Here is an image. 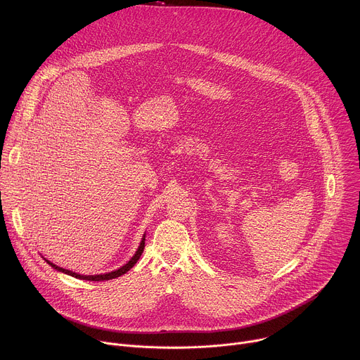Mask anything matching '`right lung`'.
I'll return each instance as SVG.
<instances>
[{"instance_id":"right-lung-1","label":"right lung","mask_w":360,"mask_h":360,"mask_svg":"<svg viewBox=\"0 0 360 360\" xmlns=\"http://www.w3.org/2000/svg\"><path fill=\"white\" fill-rule=\"evenodd\" d=\"M143 248H145V235L142 236V240H141V243H139V246H138V249H136V252H135V255L132 256V258L124 265V266H121L120 269H117V271H112V272H108V274H101V275H79V274H75V272H72V271H68V269H64V268H60V266H57V265H54L53 262H49V261H46L45 258V262L49 265V266H53L54 269H57L58 272H63V274H67V275H70V276H74V278H77V279H84V281H95V282H99V281H110V279H115V278H118V276H121V275H124V274H127L136 262H138V259L141 258V255H142V252H143Z\"/></svg>"}]
</instances>
